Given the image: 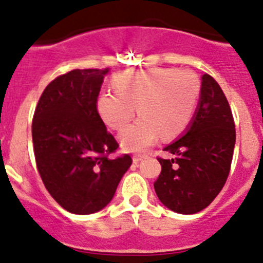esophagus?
<instances>
[{
	"mask_svg": "<svg viewBox=\"0 0 263 263\" xmlns=\"http://www.w3.org/2000/svg\"><path fill=\"white\" fill-rule=\"evenodd\" d=\"M143 158H145V154H136L133 155V162L134 163H138V162H141Z\"/></svg>",
	"mask_w": 263,
	"mask_h": 263,
	"instance_id": "obj_1",
	"label": "esophagus"
}]
</instances>
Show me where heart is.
I'll return each mask as SVG.
<instances>
[{"label": "heart", "instance_id": "heart-1", "mask_svg": "<svg viewBox=\"0 0 263 263\" xmlns=\"http://www.w3.org/2000/svg\"><path fill=\"white\" fill-rule=\"evenodd\" d=\"M116 92L103 90L97 113L109 127L122 130L136 113L141 117L120 136L130 152L158 139L179 136L190 124L201 93L200 78L190 69L152 68L121 72L111 79Z\"/></svg>", "mask_w": 263, "mask_h": 263}]
</instances>
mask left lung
I'll return each mask as SVG.
<instances>
[{
	"label": "left lung",
	"mask_w": 263,
	"mask_h": 263,
	"mask_svg": "<svg viewBox=\"0 0 263 263\" xmlns=\"http://www.w3.org/2000/svg\"><path fill=\"white\" fill-rule=\"evenodd\" d=\"M236 129L231 106L217 81L201 76L199 106L183 137L163 148L171 159L158 157L162 171L157 196L182 215L203 211L220 194L231 171Z\"/></svg>",
	"instance_id": "1"
}]
</instances>
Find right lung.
Returning a JSON list of instances; mask_svg holds the SVG:
<instances>
[{
  "mask_svg": "<svg viewBox=\"0 0 263 263\" xmlns=\"http://www.w3.org/2000/svg\"><path fill=\"white\" fill-rule=\"evenodd\" d=\"M109 69H73L43 90L32 117L36 168L48 194L76 215L99 212L113 199L132 157L117 158L118 143L97 113Z\"/></svg>",
  "mask_w": 263,
  "mask_h": 263,
  "instance_id": "obj_1",
  "label": "right lung"
}]
</instances>
